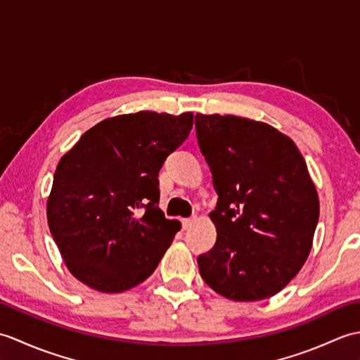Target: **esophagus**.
<instances>
[{
	"mask_svg": "<svg viewBox=\"0 0 360 360\" xmlns=\"http://www.w3.org/2000/svg\"><path fill=\"white\" fill-rule=\"evenodd\" d=\"M193 226V219L192 218H184L182 219V229H184V231H187V229H190Z\"/></svg>",
	"mask_w": 360,
	"mask_h": 360,
	"instance_id": "1",
	"label": "esophagus"
}]
</instances>
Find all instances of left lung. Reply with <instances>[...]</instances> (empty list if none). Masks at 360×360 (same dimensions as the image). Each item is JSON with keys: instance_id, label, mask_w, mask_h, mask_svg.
Segmentation results:
<instances>
[{"instance_id": "1", "label": "left lung", "mask_w": 360, "mask_h": 360, "mask_svg": "<svg viewBox=\"0 0 360 360\" xmlns=\"http://www.w3.org/2000/svg\"><path fill=\"white\" fill-rule=\"evenodd\" d=\"M196 137L218 202L217 243L198 257L202 280L235 302L272 297L312 248L320 205L295 143L264 122L196 114Z\"/></svg>"}]
</instances>
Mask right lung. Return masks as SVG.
Instances as JSON below:
<instances>
[{
    "label": "right lung",
    "instance_id": "1",
    "mask_svg": "<svg viewBox=\"0 0 360 360\" xmlns=\"http://www.w3.org/2000/svg\"><path fill=\"white\" fill-rule=\"evenodd\" d=\"M192 127V112L122 114L89 128L60 159L46 213L75 278L114 294L155 272L181 231L158 205L159 170Z\"/></svg>",
    "mask_w": 360,
    "mask_h": 360
}]
</instances>
